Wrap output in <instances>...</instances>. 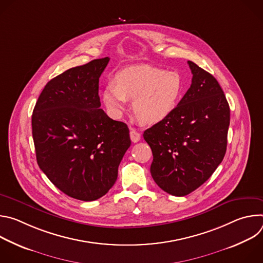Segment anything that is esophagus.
Listing matches in <instances>:
<instances>
[{
  "mask_svg": "<svg viewBox=\"0 0 263 263\" xmlns=\"http://www.w3.org/2000/svg\"><path fill=\"white\" fill-rule=\"evenodd\" d=\"M130 138H131V140H132L133 142H138V141L140 140V133L137 132L136 130L132 129V130L130 131Z\"/></svg>",
  "mask_w": 263,
  "mask_h": 263,
  "instance_id": "esophagus-1",
  "label": "esophagus"
}]
</instances>
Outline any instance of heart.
Segmentation results:
<instances>
[{
  "mask_svg": "<svg viewBox=\"0 0 263 263\" xmlns=\"http://www.w3.org/2000/svg\"><path fill=\"white\" fill-rule=\"evenodd\" d=\"M183 91L184 83L177 71L139 65L120 72L117 84H108L102 98L114 116H121L127 107V100H134L136 119L143 124L154 125L173 114Z\"/></svg>",
  "mask_w": 263,
  "mask_h": 263,
  "instance_id": "obj_1",
  "label": "heart"
}]
</instances>
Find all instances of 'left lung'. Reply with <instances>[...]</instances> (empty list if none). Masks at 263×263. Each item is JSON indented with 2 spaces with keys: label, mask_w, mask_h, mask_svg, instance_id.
<instances>
[{
  "label": "left lung",
  "mask_w": 263,
  "mask_h": 263,
  "mask_svg": "<svg viewBox=\"0 0 263 263\" xmlns=\"http://www.w3.org/2000/svg\"><path fill=\"white\" fill-rule=\"evenodd\" d=\"M192 85L176 110L143 132L151 146V175L165 193L183 197L205 183L227 149L230 108L211 73L187 62Z\"/></svg>",
  "instance_id": "obj_1"
}]
</instances>
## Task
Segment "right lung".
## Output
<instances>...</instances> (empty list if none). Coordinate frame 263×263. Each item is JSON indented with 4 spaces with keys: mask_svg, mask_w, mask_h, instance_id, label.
I'll use <instances>...</instances> for the list:
<instances>
[{
    "mask_svg": "<svg viewBox=\"0 0 263 263\" xmlns=\"http://www.w3.org/2000/svg\"><path fill=\"white\" fill-rule=\"evenodd\" d=\"M109 60L95 59L53 78L32 115L39 166L63 194L86 202L114 186L131 144L128 126L100 108L99 78Z\"/></svg>",
    "mask_w": 263,
    "mask_h": 263,
    "instance_id": "add662e5",
    "label": "right lung"
}]
</instances>
